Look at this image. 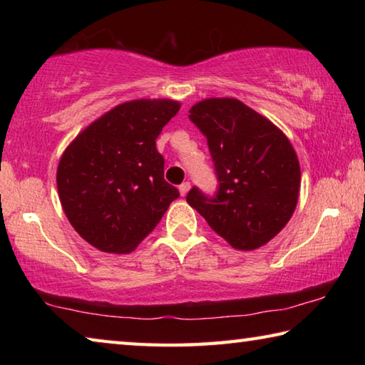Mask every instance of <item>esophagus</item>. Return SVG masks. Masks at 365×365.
Here are the masks:
<instances>
[{
    "instance_id": "34e87169",
    "label": "esophagus",
    "mask_w": 365,
    "mask_h": 365,
    "mask_svg": "<svg viewBox=\"0 0 365 365\" xmlns=\"http://www.w3.org/2000/svg\"><path fill=\"white\" fill-rule=\"evenodd\" d=\"M178 191H180L182 196H187V193L190 191V183L188 182H183L180 187H178Z\"/></svg>"
}]
</instances>
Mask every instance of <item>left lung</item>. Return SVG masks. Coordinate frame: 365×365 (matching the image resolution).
Masks as SVG:
<instances>
[{
	"label": "left lung",
	"mask_w": 365,
	"mask_h": 365,
	"mask_svg": "<svg viewBox=\"0 0 365 365\" xmlns=\"http://www.w3.org/2000/svg\"><path fill=\"white\" fill-rule=\"evenodd\" d=\"M205 133L219 190L207 197L193 187L187 201L235 250L269 243L298 205L301 169L287 135L237 98H207L190 109Z\"/></svg>",
	"instance_id": "obj_1"
}]
</instances>
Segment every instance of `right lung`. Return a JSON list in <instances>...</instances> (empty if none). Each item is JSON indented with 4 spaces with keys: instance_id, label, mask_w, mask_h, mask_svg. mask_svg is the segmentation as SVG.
Segmentation results:
<instances>
[{
    "instance_id": "1",
    "label": "right lung",
    "mask_w": 365,
    "mask_h": 365,
    "mask_svg": "<svg viewBox=\"0 0 365 365\" xmlns=\"http://www.w3.org/2000/svg\"><path fill=\"white\" fill-rule=\"evenodd\" d=\"M175 100H133L85 127L59 159L61 206L86 243L127 255L163 219L178 190L164 180L156 138L174 117Z\"/></svg>"
}]
</instances>
